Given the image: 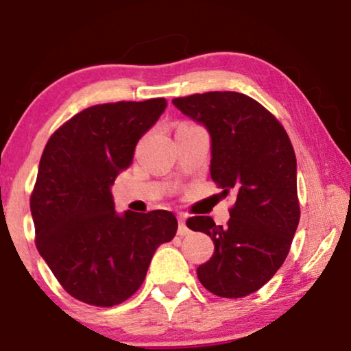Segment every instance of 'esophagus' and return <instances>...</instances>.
<instances>
[{"label":"esophagus","instance_id":"obj_1","mask_svg":"<svg viewBox=\"0 0 351 351\" xmlns=\"http://www.w3.org/2000/svg\"><path fill=\"white\" fill-rule=\"evenodd\" d=\"M189 234V229L186 226V221L183 216L178 217V236H186Z\"/></svg>","mask_w":351,"mask_h":351}]
</instances>
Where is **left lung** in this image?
<instances>
[{"label": "left lung", "mask_w": 351, "mask_h": 351, "mask_svg": "<svg viewBox=\"0 0 351 351\" xmlns=\"http://www.w3.org/2000/svg\"><path fill=\"white\" fill-rule=\"evenodd\" d=\"M181 114L211 136V178L236 198L228 226L193 216L186 226L208 234L215 254L198 279L215 295L239 299L259 291L280 269L300 219L297 160L287 132L271 112L239 92L173 99Z\"/></svg>", "instance_id": "8db88e82"}]
</instances>
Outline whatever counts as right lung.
<instances>
[{"label":"right lung","mask_w":351,"mask_h":351,"mask_svg":"<svg viewBox=\"0 0 351 351\" xmlns=\"http://www.w3.org/2000/svg\"><path fill=\"white\" fill-rule=\"evenodd\" d=\"M165 99L88 107L51 135L31 195L36 247L67 293L112 307L138 291L160 244L176 234L173 213L115 211L112 184Z\"/></svg>","instance_id":"obj_1"}]
</instances>
